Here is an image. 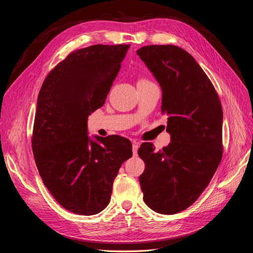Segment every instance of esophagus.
I'll return each instance as SVG.
<instances>
[{
  "instance_id": "34e87169",
  "label": "esophagus",
  "mask_w": 253,
  "mask_h": 253,
  "mask_svg": "<svg viewBox=\"0 0 253 253\" xmlns=\"http://www.w3.org/2000/svg\"><path fill=\"white\" fill-rule=\"evenodd\" d=\"M138 148H139L138 143L134 142L133 145H132V150H133V154H134V155H137V151H138Z\"/></svg>"
}]
</instances>
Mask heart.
<instances>
[{
    "instance_id": "obj_1",
    "label": "heart",
    "mask_w": 253,
    "mask_h": 253,
    "mask_svg": "<svg viewBox=\"0 0 253 253\" xmlns=\"http://www.w3.org/2000/svg\"><path fill=\"white\" fill-rule=\"evenodd\" d=\"M138 82H142V83H145V82H151V81H149L148 79H144V78H142V79H140Z\"/></svg>"
}]
</instances>
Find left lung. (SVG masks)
Returning a JSON list of instances; mask_svg holds the SVG:
<instances>
[{"label": "left lung", "mask_w": 253, "mask_h": 253, "mask_svg": "<svg viewBox=\"0 0 253 253\" xmlns=\"http://www.w3.org/2000/svg\"><path fill=\"white\" fill-rule=\"evenodd\" d=\"M163 89L171 142L155 151L143 142L145 164L139 181L143 201L160 214L192 205L215 173L223 156V109L208 76L188 51L175 45H148L137 50Z\"/></svg>", "instance_id": "8db88e82"}]
</instances>
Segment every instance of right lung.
I'll list each match as a JSON object with an SVG mask.
<instances>
[{"mask_svg": "<svg viewBox=\"0 0 253 253\" xmlns=\"http://www.w3.org/2000/svg\"><path fill=\"white\" fill-rule=\"evenodd\" d=\"M129 45H91L72 51L48 73L38 96L32 136L45 187L64 209L94 215L111 200L132 143L118 135L87 136V117L101 108Z\"/></svg>", "mask_w": 253, "mask_h": 253, "instance_id": "1", "label": "right lung"}]
</instances>
